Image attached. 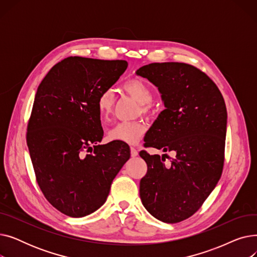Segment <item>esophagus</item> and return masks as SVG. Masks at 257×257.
<instances>
[{"instance_id":"34e87169","label":"esophagus","mask_w":257,"mask_h":257,"mask_svg":"<svg viewBox=\"0 0 257 257\" xmlns=\"http://www.w3.org/2000/svg\"><path fill=\"white\" fill-rule=\"evenodd\" d=\"M130 150H131V156H132V157H136V156H138L139 152H138V150L136 149V148L131 147V148H130Z\"/></svg>"}]
</instances>
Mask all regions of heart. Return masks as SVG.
<instances>
[{
  "label": "heart",
  "instance_id": "heart-1",
  "mask_svg": "<svg viewBox=\"0 0 257 257\" xmlns=\"http://www.w3.org/2000/svg\"><path fill=\"white\" fill-rule=\"evenodd\" d=\"M124 90L140 103V112L145 115L153 113L152 100L154 93L152 88L141 79H130L124 83ZM114 104V94L111 89L103 90L97 101L98 112L101 118H107L111 113ZM145 125L142 120L121 121L111 127L107 132V139L111 142H123L136 144L145 132Z\"/></svg>",
  "mask_w": 257,
  "mask_h": 257
}]
</instances>
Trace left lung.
<instances>
[{"mask_svg": "<svg viewBox=\"0 0 257 257\" xmlns=\"http://www.w3.org/2000/svg\"><path fill=\"white\" fill-rule=\"evenodd\" d=\"M137 74L156 85L166 109L145 137V148L175 152H140L148 166L140 183L145 208L165 223L186 220L202 206L221 178L225 160L227 110L213 81L183 62H154Z\"/></svg>", "mask_w": 257, "mask_h": 257, "instance_id": "1", "label": "left lung"}]
</instances>
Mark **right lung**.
<instances>
[{"label": "right lung", "mask_w": 257, "mask_h": 257, "mask_svg": "<svg viewBox=\"0 0 257 257\" xmlns=\"http://www.w3.org/2000/svg\"><path fill=\"white\" fill-rule=\"evenodd\" d=\"M128 66L125 60L71 56L39 84L27 126L37 184L50 204L72 218L100 208L130 157L125 144L103 138L97 101Z\"/></svg>", "instance_id": "obj_1"}]
</instances>
